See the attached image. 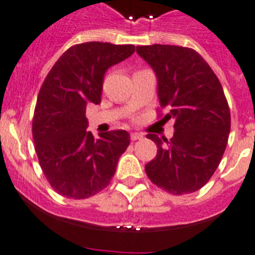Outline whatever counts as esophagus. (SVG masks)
<instances>
[{
    "label": "esophagus",
    "instance_id": "esophagus-1",
    "mask_svg": "<svg viewBox=\"0 0 255 255\" xmlns=\"http://www.w3.org/2000/svg\"><path fill=\"white\" fill-rule=\"evenodd\" d=\"M143 136L141 133H130V141H137V139H142Z\"/></svg>",
    "mask_w": 255,
    "mask_h": 255
}]
</instances>
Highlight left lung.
Here are the masks:
<instances>
[{
  "label": "left lung",
  "mask_w": 255,
  "mask_h": 255,
  "mask_svg": "<svg viewBox=\"0 0 255 255\" xmlns=\"http://www.w3.org/2000/svg\"><path fill=\"white\" fill-rule=\"evenodd\" d=\"M136 50L157 76L160 107L169 109L164 119H175L170 141L147 134L159 150L144 170L170 194L193 193L216 171L228 144L231 117L221 84L192 48L153 44Z\"/></svg>",
  "instance_id": "obj_1"
}]
</instances>
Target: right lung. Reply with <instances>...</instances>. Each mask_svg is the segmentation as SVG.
<instances>
[{"mask_svg": "<svg viewBox=\"0 0 255 255\" xmlns=\"http://www.w3.org/2000/svg\"><path fill=\"white\" fill-rule=\"evenodd\" d=\"M134 45L88 42L59 57L39 90L33 138L43 174L61 196L85 199L107 188L129 144L123 129L95 139L86 130L89 103L99 104L105 71L125 61Z\"/></svg>", "mask_w": 255, "mask_h": 255, "instance_id": "1", "label": "right lung"}]
</instances>
